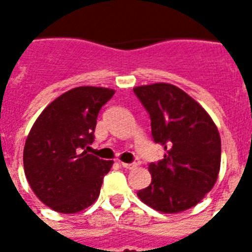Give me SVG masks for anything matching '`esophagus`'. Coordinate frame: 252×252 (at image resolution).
<instances>
[{"instance_id": "34e87169", "label": "esophagus", "mask_w": 252, "mask_h": 252, "mask_svg": "<svg viewBox=\"0 0 252 252\" xmlns=\"http://www.w3.org/2000/svg\"><path fill=\"white\" fill-rule=\"evenodd\" d=\"M120 166L124 168H133L136 165H134V163H126V162H120Z\"/></svg>"}]
</instances>
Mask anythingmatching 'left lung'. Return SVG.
I'll return each mask as SVG.
<instances>
[{
	"instance_id": "1",
	"label": "left lung",
	"mask_w": 252,
	"mask_h": 252,
	"mask_svg": "<svg viewBox=\"0 0 252 252\" xmlns=\"http://www.w3.org/2000/svg\"><path fill=\"white\" fill-rule=\"evenodd\" d=\"M152 120V136L166 154L150 163L152 183L138 199L162 213L195 207L219 178L221 138L208 112L182 89L153 84L133 89Z\"/></svg>"
}]
</instances>
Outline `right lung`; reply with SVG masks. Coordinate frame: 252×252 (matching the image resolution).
I'll return each mask as SVG.
<instances>
[{"mask_svg": "<svg viewBox=\"0 0 252 252\" xmlns=\"http://www.w3.org/2000/svg\"><path fill=\"white\" fill-rule=\"evenodd\" d=\"M114 94L107 87H74L33 123L23 150L25 174L37 199L53 211L77 213L98 199L114 161L86 150L94 141L99 111Z\"/></svg>", "mask_w": 252, "mask_h": 252, "instance_id": "1", "label": "right lung"}]
</instances>
